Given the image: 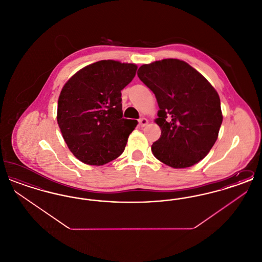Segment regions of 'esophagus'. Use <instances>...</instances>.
I'll use <instances>...</instances> for the list:
<instances>
[{"mask_svg": "<svg viewBox=\"0 0 262 262\" xmlns=\"http://www.w3.org/2000/svg\"><path fill=\"white\" fill-rule=\"evenodd\" d=\"M138 123H139V125H140L141 127H143V126H145V125L148 124V120L145 119V118H141V119H139Z\"/></svg>", "mask_w": 262, "mask_h": 262, "instance_id": "1", "label": "esophagus"}]
</instances>
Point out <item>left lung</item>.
Masks as SVG:
<instances>
[{
	"label": "left lung",
	"instance_id": "obj_1",
	"mask_svg": "<svg viewBox=\"0 0 262 262\" xmlns=\"http://www.w3.org/2000/svg\"><path fill=\"white\" fill-rule=\"evenodd\" d=\"M139 79L155 94L156 124L161 137L151 151L172 168H187L202 160L217 140L223 121L217 91L184 61L165 59L138 69Z\"/></svg>",
	"mask_w": 262,
	"mask_h": 262
}]
</instances>
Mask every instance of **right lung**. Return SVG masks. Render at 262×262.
Masks as SVG:
<instances>
[{
    "label": "right lung",
    "instance_id": "obj_1",
    "mask_svg": "<svg viewBox=\"0 0 262 262\" xmlns=\"http://www.w3.org/2000/svg\"><path fill=\"white\" fill-rule=\"evenodd\" d=\"M137 70L135 63L104 60L81 69L63 85L57 121L69 149L81 162L101 166L124 152L137 121L123 118L121 90Z\"/></svg>",
    "mask_w": 262,
    "mask_h": 262
}]
</instances>
